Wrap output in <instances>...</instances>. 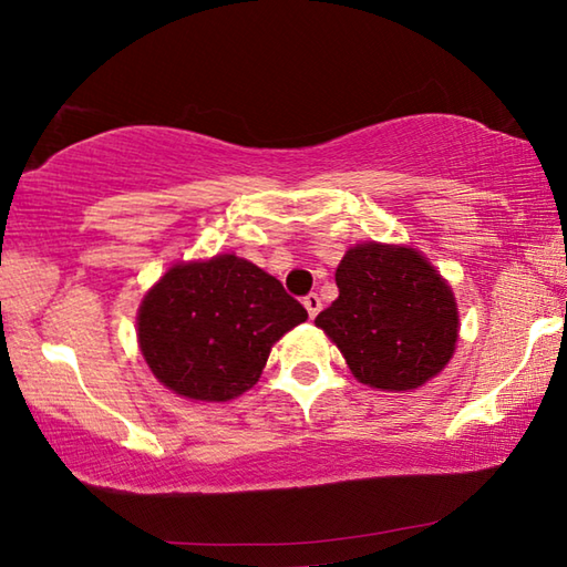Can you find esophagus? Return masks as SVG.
<instances>
[{"instance_id": "1", "label": "esophagus", "mask_w": 567, "mask_h": 567, "mask_svg": "<svg viewBox=\"0 0 567 567\" xmlns=\"http://www.w3.org/2000/svg\"><path fill=\"white\" fill-rule=\"evenodd\" d=\"M302 305H305V310H307V315H310V318H315V315L320 312V307H322V302H320V297L315 295V292H310L302 300Z\"/></svg>"}]
</instances>
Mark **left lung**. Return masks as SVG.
Segmentation results:
<instances>
[{
    "mask_svg": "<svg viewBox=\"0 0 567 567\" xmlns=\"http://www.w3.org/2000/svg\"><path fill=\"white\" fill-rule=\"evenodd\" d=\"M334 282L338 300L315 324L338 344L362 385L415 390L453 358L455 295L417 249L380 243L350 247Z\"/></svg>",
    "mask_w": 567,
    "mask_h": 567,
    "instance_id": "obj_1",
    "label": "left lung"
}]
</instances>
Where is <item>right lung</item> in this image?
Returning a JSON list of instances; mask_svg holds the SVG:
<instances>
[{
    "label": "right lung",
    "instance_id": "1",
    "mask_svg": "<svg viewBox=\"0 0 567 567\" xmlns=\"http://www.w3.org/2000/svg\"><path fill=\"white\" fill-rule=\"evenodd\" d=\"M307 320L280 280L235 255L179 262L145 295L137 342L162 385L227 402L262 375L272 344Z\"/></svg>",
    "mask_w": 567,
    "mask_h": 567
}]
</instances>
